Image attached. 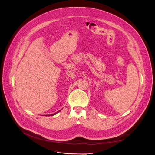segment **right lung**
<instances>
[{"label":"right lung","instance_id":"1","mask_svg":"<svg viewBox=\"0 0 155 155\" xmlns=\"http://www.w3.org/2000/svg\"><path fill=\"white\" fill-rule=\"evenodd\" d=\"M60 110H59V111H58V112H59V111H60ZM55 114H57V112H55V113H54V114H51V116H53V115H55Z\"/></svg>","mask_w":155,"mask_h":155}]
</instances>
